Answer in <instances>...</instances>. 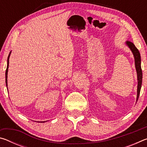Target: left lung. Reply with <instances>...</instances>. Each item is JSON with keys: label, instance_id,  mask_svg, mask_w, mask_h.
<instances>
[{"label": "left lung", "instance_id": "8db88e82", "mask_svg": "<svg viewBox=\"0 0 147 147\" xmlns=\"http://www.w3.org/2000/svg\"><path fill=\"white\" fill-rule=\"evenodd\" d=\"M126 45L128 46L129 48L132 52L134 54V59H135V65H136V69L137 71V74H138V96H137V101H138L139 94H140L141 84H142V78H143V74H142V70H141V56L140 53L138 51V49L136 48L134 44L130 41H127L126 42Z\"/></svg>", "mask_w": 147, "mask_h": 147}]
</instances>
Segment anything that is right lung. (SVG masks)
<instances>
[{"mask_svg": "<svg viewBox=\"0 0 147 147\" xmlns=\"http://www.w3.org/2000/svg\"><path fill=\"white\" fill-rule=\"evenodd\" d=\"M10 53H11V52H10V53H9V56H8V63H7V68H6V86H7V78H8V66H9V55H10ZM44 122H45V121L41 122V123H44Z\"/></svg>", "mask_w": 147, "mask_h": 147, "instance_id": "add662e5", "label": "right lung"}]
</instances>
